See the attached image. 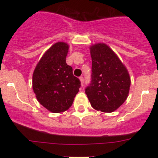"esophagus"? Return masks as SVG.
Here are the masks:
<instances>
[{"instance_id":"esophagus-1","label":"esophagus","mask_w":158,"mask_h":158,"mask_svg":"<svg viewBox=\"0 0 158 158\" xmlns=\"http://www.w3.org/2000/svg\"><path fill=\"white\" fill-rule=\"evenodd\" d=\"M79 80H80V82H81V85H83V84H84V78L82 77V76H80V77H79Z\"/></svg>"}]
</instances>
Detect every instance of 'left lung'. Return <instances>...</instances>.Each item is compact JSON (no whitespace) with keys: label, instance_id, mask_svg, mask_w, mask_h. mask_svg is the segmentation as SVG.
<instances>
[{"label":"left lung","instance_id":"obj_1","mask_svg":"<svg viewBox=\"0 0 158 158\" xmlns=\"http://www.w3.org/2000/svg\"><path fill=\"white\" fill-rule=\"evenodd\" d=\"M92 80L85 94L94 109L112 112L128 98L131 78L125 65L109 46L96 44L90 47Z\"/></svg>","mask_w":158,"mask_h":158}]
</instances>
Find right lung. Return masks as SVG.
Wrapping results in <instances>:
<instances>
[{"instance_id":"right-lung-1","label":"right lung","mask_w":158,"mask_h":158,"mask_svg":"<svg viewBox=\"0 0 158 158\" xmlns=\"http://www.w3.org/2000/svg\"><path fill=\"white\" fill-rule=\"evenodd\" d=\"M69 45L58 42L45 52L33 71V89L36 99L49 111L63 112L71 107L81 82L66 64Z\"/></svg>"}]
</instances>
